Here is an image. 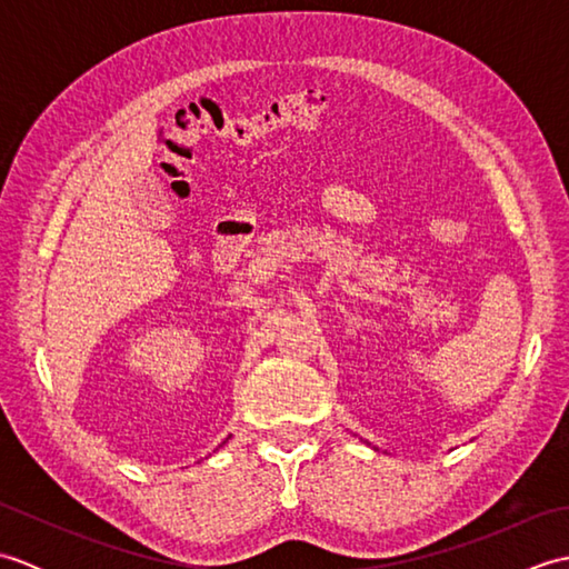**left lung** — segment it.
Instances as JSON below:
<instances>
[{
    "label": "left lung",
    "instance_id": "obj_1",
    "mask_svg": "<svg viewBox=\"0 0 569 569\" xmlns=\"http://www.w3.org/2000/svg\"><path fill=\"white\" fill-rule=\"evenodd\" d=\"M373 450H379V447H373Z\"/></svg>",
    "mask_w": 569,
    "mask_h": 569
}]
</instances>
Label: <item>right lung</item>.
Wrapping results in <instances>:
<instances>
[{"label": "right lung", "mask_w": 569, "mask_h": 569, "mask_svg": "<svg viewBox=\"0 0 569 569\" xmlns=\"http://www.w3.org/2000/svg\"><path fill=\"white\" fill-rule=\"evenodd\" d=\"M227 440H229V438H227Z\"/></svg>", "instance_id": "add662e5"}]
</instances>
